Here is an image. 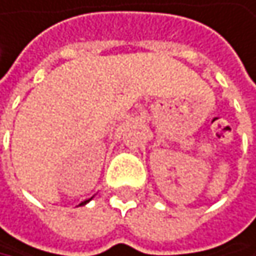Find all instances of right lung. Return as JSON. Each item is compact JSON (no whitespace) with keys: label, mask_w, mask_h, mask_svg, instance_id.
<instances>
[{"label":"right lung","mask_w":256,"mask_h":256,"mask_svg":"<svg viewBox=\"0 0 256 256\" xmlns=\"http://www.w3.org/2000/svg\"><path fill=\"white\" fill-rule=\"evenodd\" d=\"M89 200H90V198H89ZM89 200H84V202H82V204H80V205H84V204H86V202H89Z\"/></svg>","instance_id":"1"}]
</instances>
